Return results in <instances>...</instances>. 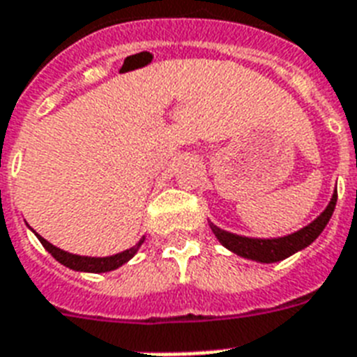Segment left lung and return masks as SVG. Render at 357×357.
I'll return each mask as SVG.
<instances>
[{"label":"left lung","instance_id":"1","mask_svg":"<svg viewBox=\"0 0 357 357\" xmlns=\"http://www.w3.org/2000/svg\"><path fill=\"white\" fill-rule=\"evenodd\" d=\"M335 202H337V190L333 192L332 201H330V204L326 206V210H324L313 223L301 228L298 232L284 236V238H245V236H238V234H230L227 232V230H221V228H218L215 225H210V227H212V232L215 234V238H218L228 250H232V252H236L238 256H243V258L261 261V264H273V261H280V259L289 258L291 255H295V252L302 250L310 243H313V241L319 238V234L324 230V227L328 225L330 218H332Z\"/></svg>","mask_w":357,"mask_h":357}]
</instances>
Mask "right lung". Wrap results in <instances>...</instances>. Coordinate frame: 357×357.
Here are the masks:
<instances>
[{
    "instance_id": "obj_1",
    "label": "right lung",
    "mask_w": 357,
    "mask_h": 357,
    "mask_svg": "<svg viewBox=\"0 0 357 357\" xmlns=\"http://www.w3.org/2000/svg\"><path fill=\"white\" fill-rule=\"evenodd\" d=\"M36 238L40 239V243L44 245V249L50 252L56 261H61L62 265L66 267H70L73 271H84V273H107V271H114L118 269L119 265L127 264L130 258H132L138 249L144 243V239L142 238L138 243L134 245L132 249H127L123 252H119V255L114 256H107V258H90V256H77V255H70V252H66V250L56 249L55 245H51L50 241H45L42 236L36 234Z\"/></svg>"
}]
</instances>
